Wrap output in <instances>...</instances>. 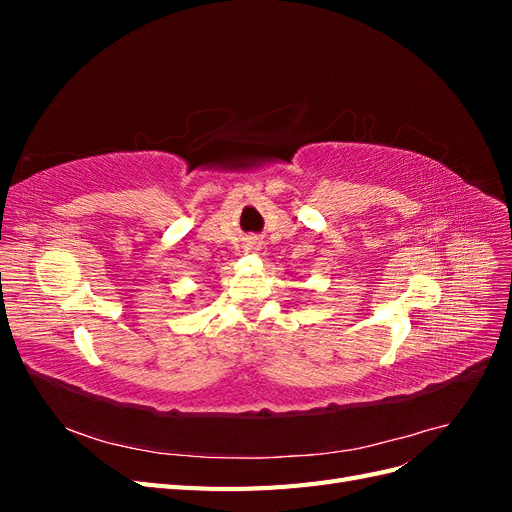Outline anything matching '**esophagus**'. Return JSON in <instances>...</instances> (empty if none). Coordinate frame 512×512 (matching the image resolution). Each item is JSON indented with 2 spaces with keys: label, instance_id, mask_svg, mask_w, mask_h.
Segmentation results:
<instances>
[{
  "label": "esophagus",
  "instance_id": "1",
  "mask_svg": "<svg viewBox=\"0 0 512 512\" xmlns=\"http://www.w3.org/2000/svg\"><path fill=\"white\" fill-rule=\"evenodd\" d=\"M247 250H256V243H254V241H250V247H247Z\"/></svg>",
  "mask_w": 512,
  "mask_h": 512
}]
</instances>
